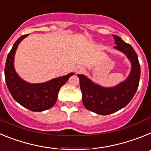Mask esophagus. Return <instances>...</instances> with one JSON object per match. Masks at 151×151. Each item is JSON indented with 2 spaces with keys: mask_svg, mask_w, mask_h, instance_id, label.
Listing matches in <instances>:
<instances>
[{
  "mask_svg": "<svg viewBox=\"0 0 151 151\" xmlns=\"http://www.w3.org/2000/svg\"><path fill=\"white\" fill-rule=\"evenodd\" d=\"M85 69L83 67V66H78L76 68V69H75V72H76V73H82V72L85 71Z\"/></svg>",
  "mask_w": 151,
  "mask_h": 151,
  "instance_id": "34e87169",
  "label": "esophagus"
}]
</instances>
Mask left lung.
<instances>
[{
  "label": "left lung",
  "instance_id": "1",
  "mask_svg": "<svg viewBox=\"0 0 151 151\" xmlns=\"http://www.w3.org/2000/svg\"><path fill=\"white\" fill-rule=\"evenodd\" d=\"M115 50L125 54L131 63V71L124 81L113 87H104L86 76L78 74L82 103L86 109L99 115H108L121 110L131 101L138 89L141 75L138 55L133 47L119 36L113 35Z\"/></svg>",
  "mask_w": 151,
  "mask_h": 151
}]
</instances>
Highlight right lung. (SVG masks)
I'll return each mask as SVG.
<instances>
[{"label": "right lung", "instance_id": "1", "mask_svg": "<svg viewBox=\"0 0 151 151\" xmlns=\"http://www.w3.org/2000/svg\"><path fill=\"white\" fill-rule=\"evenodd\" d=\"M28 35L21 36L8 54L4 69L5 80L8 90L17 103L31 111L41 112L55 104L60 88L74 73H70L42 83H29L22 79L14 68V57L19 43Z\"/></svg>", "mask_w": 151, "mask_h": 151}]
</instances>
